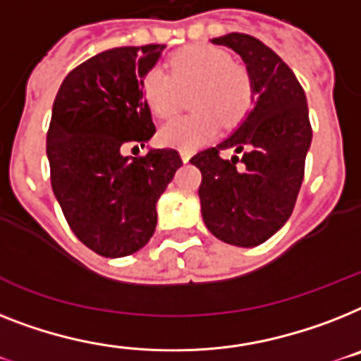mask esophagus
I'll list each match as a JSON object with an SVG mask.
<instances>
[{"label": "esophagus", "instance_id": "34e87169", "mask_svg": "<svg viewBox=\"0 0 361 361\" xmlns=\"http://www.w3.org/2000/svg\"><path fill=\"white\" fill-rule=\"evenodd\" d=\"M180 155H181V159H183V163H187V161L190 159V152L189 150H181Z\"/></svg>", "mask_w": 361, "mask_h": 361}]
</instances>
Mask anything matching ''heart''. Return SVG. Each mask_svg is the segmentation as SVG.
<instances>
[{"instance_id": "1", "label": "heart", "mask_w": 361, "mask_h": 361, "mask_svg": "<svg viewBox=\"0 0 361 361\" xmlns=\"http://www.w3.org/2000/svg\"><path fill=\"white\" fill-rule=\"evenodd\" d=\"M171 74L150 68L142 75L140 94L146 107L161 120L172 118L189 92L187 116L163 126L159 140L181 150H195L216 135L221 122L237 126L250 113L256 87L243 64L233 63L228 51L207 44H192L176 51L169 61Z\"/></svg>"}]
</instances>
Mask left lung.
I'll use <instances>...</instances> for the list:
<instances>
[{"instance_id": "obj_1", "label": "left lung", "mask_w": 361, "mask_h": 361, "mask_svg": "<svg viewBox=\"0 0 361 361\" xmlns=\"http://www.w3.org/2000/svg\"><path fill=\"white\" fill-rule=\"evenodd\" d=\"M211 42L241 55L257 98L230 137L190 157L202 172V216L216 239L257 247L286 224L302 185L312 145L306 94L293 70L262 40L230 33ZM230 147L242 157L222 160L220 152Z\"/></svg>"}]
</instances>
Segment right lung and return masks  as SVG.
Returning <instances> with one entry per match:
<instances>
[{
    "label": "right lung",
    "instance_id": "obj_1",
    "mask_svg": "<svg viewBox=\"0 0 361 361\" xmlns=\"http://www.w3.org/2000/svg\"><path fill=\"white\" fill-rule=\"evenodd\" d=\"M163 49L102 51L75 66L55 96L46 139L51 189L75 237L104 257L130 256L150 241L155 204L183 165L172 148L124 155L155 133L140 81Z\"/></svg>",
    "mask_w": 361,
    "mask_h": 361
}]
</instances>
